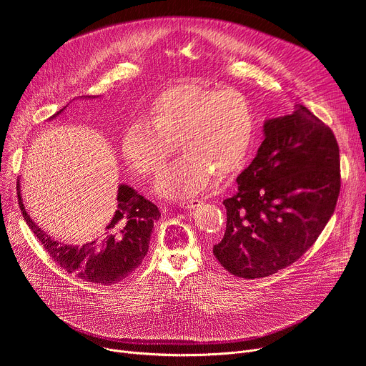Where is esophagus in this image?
<instances>
[{
  "label": "esophagus",
  "mask_w": 366,
  "mask_h": 366,
  "mask_svg": "<svg viewBox=\"0 0 366 366\" xmlns=\"http://www.w3.org/2000/svg\"><path fill=\"white\" fill-rule=\"evenodd\" d=\"M199 205H201V199H198V198L179 201V207H181V208H188V210H192V208H197V207H199Z\"/></svg>",
  "instance_id": "1"
}]
</instances>
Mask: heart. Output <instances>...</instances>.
<instances>
[{
    "instance_id": "1",
    "label": "heart",
    "mask_w": 366,
    "mask_h": 366,
    "mask_svg": "<svg viewBox=\"0 0 366 366\" xmlns=\"http://www.w3.org/2000/svg\"><path fill=\"white\" fill-rule=\"evenodd\" d=\"M146 120L126 127L123 156L140 175H153L177 142L182 154L156 181V189L174 199L201 191L213 172L227 177L240 169L257 132L244 94L199 84L177 85L156 95L146 109Z\"/></svg>"
}]
</instances>
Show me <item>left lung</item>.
I'll return each instance as SVG.
<instances>
[{"mask_svg":"<svg viewBox=\"0 0 366 366\" xmlns=\"http://www.w3.org/2000/svg\"><path fill=\"white\" fill-rule=\"evenodd\" d=\"M256 158L223 201L224 237L213 253L244 280L265 278L301 257L330 220L340 192L339 144L307 107L268 120Z\"/></svg>","mask_w":366,"mask_h":366,"instance_id":"obj_1","label":"left lung"}]
</instances>
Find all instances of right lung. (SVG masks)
<instances>
[{
    "mask_svg": "<svg viewBox=\"0 0 366 366\" xmlns=\"http://www.w3.org/2000/svg\"><path fill=\"white\" fill-rule=\"evenodd\" d=\"M17 197L26 223L49 256L68 274L98 285H113L142 264L149 249L153 224L161 217L159 208L153 202L132 187L120 185L116 213L104 227L101 239L84 246L61 244L33 223L23 205L19 182Z\"/></svg>",
    "mask_w": 366,
    "mask_h": 366,
    "instance_id": "obj_1",
    "label": "right lung"
}]
</instances>
